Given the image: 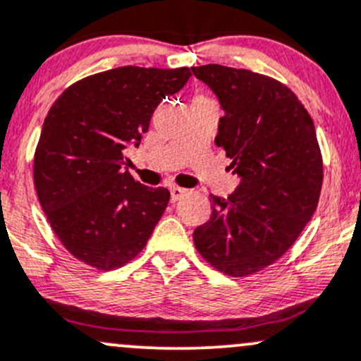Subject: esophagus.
<instances>
[{
    "label": "esophagus",
    "instance_id": "34e87169",
    "mask_svg": "<svg viewBox=\"0 0 361 361\" xmlns=\"http://www.w3.org/2000/svg\"><path fill=\"white\" fill-rule=\"evenodd\" d=\"M169 192H171V200L176 202V200H180L181 197L185 195V193H187V190L181 188V187H176V185H173V187L169 188Z\"/></svg>",
    "mask_w": 361,
    "mask_h": 361
}]
</instances>
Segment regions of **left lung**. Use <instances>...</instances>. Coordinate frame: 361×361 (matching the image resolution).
I'll return each mask as SVG.
<instances>
[{"instance_id": "left-lung-1", "label": "left lung", "mask_w": 361, "mask_h": 361, "mask_svg": "<svg viewBox=\"0 0 361 361\" xmlns=\"http://www.w3.org/2000/svg\"><path fill=\"white\" fill-rule=\"evenodd\" d=\"M192 71L219 99L216 145L240 176L228 199L211 195V219L193 231V243L217 271L255 274L290 250L319 204L324 169L314 121L274 78L223 65Z\"/></svg>"}]
</instances>
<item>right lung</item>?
<instances>
[{"mask_svg": "<svg viewBox=\"0 0 361 361\" xmlns=\"http://www.w3.org/2000/svg\"><path fill=\"white\" fill-rule=\"evenodd\" d=\"M190 77L187 66H120L75 82L51 106L34 185L47 223L77 260L113 271L147 245L169 192L135 181L125 149L138 147L159 102Z\"/></svg>", "mask_w": 361, "mask_h": 361, "instance_id": "add662e5", "label": "right lung"}]
</instances>
